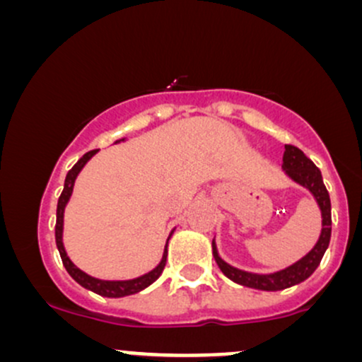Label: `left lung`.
<instances>
[{
  "instance_id": "1",
  "label": "left lung",
  "mask_w": 362,
  "mask_h": 362,
  "mask_svg": "<svg viewBox=\"0 0 362 362\" xmlns=\"http://www.w3.org/2000/svg\"><path fill=\"white\" fill-rule=\"evenodd\" d=\"M282 167L286 168V173L296 180L298 184L305 185L311 194L317 199L320 209H322L323 218V228L322 235H320L317 245L313 247L308 255L303 257L296 264L291 267L284 269V271L274 272V274H252L240 271V269L231 267L223 259H219L216 245L213 243V253L214 259L218 262L219 269H221L224 276L230 277L231 281L238 282L242 286H248V288L264 289V291H279L291 288L294 284H300L305 279L317 271V267L322 262L323 253H325L328 243H330L332 235V207H330V195L325 184H323L322 172H320L317 165L310 160L300 148L293 146V144H286L284 156H282Z\"/></svg>"
}]
</instances>
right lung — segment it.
<instances>
[{
	"instance_id": "add662e5",
	"label": "right lung",
	"mask_w": 362,
	"mask_h": 362,
	"mask_svg": "<svg viewBox=\"0 0 362 362\" xmlns=\"http://www.w3.org/2000/svg\"><path fill=\"white\" fill-rule=\"evenodd\" d=\"M97 153V149H91V151L85 153L80 160H78V163L74 165V167L69 170L68 175H66V180H64V189H62V192L59 195V201H57V213H56V245H57V250H59V255L62 259V264H64L66 271L69 272V276L73 277L74 281L78 282V284H81L83 288L93 291V293L100 294V296H107V298H122V296H129V294H134L138 293V291L148 288L151 282H155L158 277L161 276V272H163L165 269V264H167V247H165V253H163V260L158 264L156 269H153L151 272L144 274V276L141 277H136V279H131V281H102V279H95V277L88 276V274H85L80 269L76 267V265L73 264L71 260H69V257L66 255V250H64V245H62V216H64V207L68 204L69 197H71V192H73V185H74V180H76V175L80 173V170L85 167L86 161L90 160L91 156ZM168 243V242H167Z\"/></svg>"
}]
</instances>
